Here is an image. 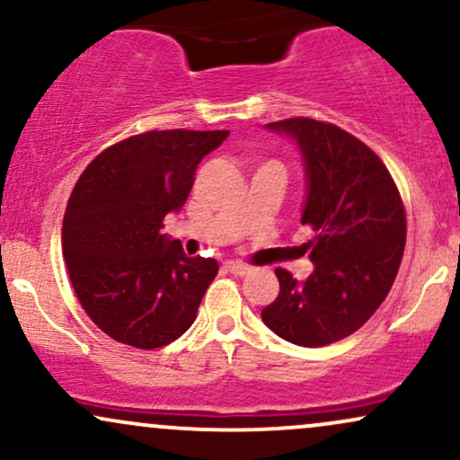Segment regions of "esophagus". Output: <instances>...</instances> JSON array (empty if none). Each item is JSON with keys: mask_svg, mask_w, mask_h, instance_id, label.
Returning a JSON list of instances; mask_svg holds the SVG:
<instances>
[{"mask_svg": "<svg viewBox=\"0 0 460 460\" xmlns=\"http://www.w3.org/2000/svg\"><path fill=\"white\" fill-rule=\"evenodd\" d=\"M225 270L231 274H237V277H244V274L251 270V268L244 266V263H237V261H226L225 263Z\"/></svg>", "mask_w": 460, "mask_h": 460, "instance_id": "esophagus-1", "label": "esophagus"}]
</instances>
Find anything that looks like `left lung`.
<instances>
[{
	"mask_svg": "<svg viewBox=\"0 0 460 460\" xmlns=\"http://www.w3.org/2000/svg\"><path fill=\"white\" fill-rule=\"evenodd\" d=\"M298 146L305 166L300 223L314 229V272L296 281L277 268L279 296L263 324L285 341L320 348L361 329L392 289L406 218L392 175L369 146L335 125L288 119L266 125Z\"/></svg>",
	"mask_w": 460,
	"mask_h": 460,
	"instance_id": "left-lung-1",
	"label": "left lung"
}]
</instances>
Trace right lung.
Listing matches in <instances>:
<instances>
[{
  "label": "right lung",
  "mask_w": 460,
  "mask_h": 460,
  "mask_svg": "<svg viewBox=\"0 0 460 460\" xmlns=\"http://www.w3.org/2000/svg\"><path fill=\"white\" fill-rule=\"evenodd\" d=\"M229 131H149L110 146L77 179L62 252L84 311L112 340L153 350L181 337L218 272L162 234Z\"/></svg>",
  "instance_id": "obj_1"
}]
</instances>
